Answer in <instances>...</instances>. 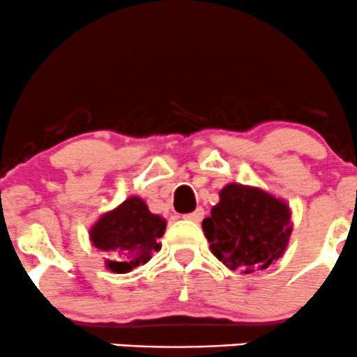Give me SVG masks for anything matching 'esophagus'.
<instances>
[{"mask_svg":"<svg viewBox=\"0 0 357 357\" xmlns=\"http://www.w3.org/2000/svg\"><path fill=\"white\" fill-rule=\"evenodd\" d=\"M203 217H205V210L203 208H197L195 211H191V213L185 215L186 220H191V222H202Z\"/></svg>","mask_w":357,"mask_h":357,"instance_id":"34e87169","label":"esophagus"}]
</instances>
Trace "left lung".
Returning <instances> with one entry per match:
<instances>
[{
  "mask_svg": "<svg viewBox=\"0 0 357 357\" xmlns=\"http://www.w3.org/2000/svg\"><path fill=\"white\" fill-rule=\"evenodd\" d=\"M289 218L291 211L283 199L230 183L202 227L213 256L227 268L249 274L283 256L291 236Z\"/></svg>",
  "mask_w": 357,
  "mask_h": 357,
  "instance_id": "obj_1",
  "label": "left lung"
}]
</instances>
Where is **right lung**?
Returning <instances> with one entry per match:
<instances>
[{
  "label": "right lung",
  "mask_w": 357,
  "mask_h": 357,
  "mask_svg": "<svg viewBox=\"0 0 357 357\" xmlns=\"http://www.w3.org/2000/svg\"><path fill=\"white\" fill-rule=\"evenodd\" d=\"M164 230L166 220L151 213L139 197H132L105 213L93 225L89 237L96 249L108 252L107 268L123 274L151 261L160 249Z\"/></svg>",
  "instance_id": "add662e5"
}]
</instances>
